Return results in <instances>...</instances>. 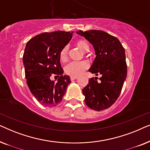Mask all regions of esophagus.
Masks as SVG:
<instances>
[{
    "mask_svg": "<svg viewBox=\"0 0 150 150\" xmlns=\"http://www.w3.org/2000/svg\"><path fill=\"white\" fill-rule=\"evenodd\" d=\"M78 79V76H71L70 77V79L71 81H74V80H76Z\"/></svg>",
    "mask_w": 150,
    "mask_h": 150,
    "instance_id": "34e87169",
    "label": "esophagus"
}]
</instances>
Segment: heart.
Listing matches in <instances>:
<instances>
[{
  "label": "heart",
  "mask_w": 150,
  "mask_h": 150,
  "mask_svg": "<svg viewBox=\"0 0 150 150\" xmlns=\"http://www.w3.org/2000/svg\"><path fill=\"white\" fill-rule=\"evenodd\" d=\"M75 46L83 52H87L89 50V43L85 40H79L75 42ZM59 58L61 62H65L68 58V48L63 47L61 50ZM89 67V64L86 61L81 62H71L65 67V72L71 76H79Z\"/></svg>",
  "instance_id": "1"
}]
</instances>
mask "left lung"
I'll return each instance as SVG.
<instances>
[{
    "label": "left lung",
    "mask_w": 150,
    "mask_h": 150,
    "mask_svg": "<svg viewBox=\"0 0 150 150\" xmlns=\"http://www.w3.org/2000/svg\"><path fill=\"white\" fill-rule=\"evenodd\" d=\"M93 45L96 57L89 69L96 76L89 80L83 89L85 104L91 109L103 110L111 106L120 96L127 76L126 54L120 40L107 33L98 30L76 32Z\"/></svg>",
    "instance_id": "1"
}]
</instances>
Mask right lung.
Masks as SVG:
<instances>
[{"label":"right lung","mask_w":150,"mask_h":150,"mask_svg":"<svg viewBox=\"0 0 150 150\" xmlns=\"http://www.w3.org/2000/svg\"><path fill=\"white\" fill-rule=\"evenodd\" d=\"M72 33H43L30 39L26 45L23 63L26 83L31 93L42 105H58L71 83L69 76L62 75L59 54L71 39ZM52 74L59 77L57 82L50 80Z\"/></svg>","instance_id":"add662e5"}]
</instances>
